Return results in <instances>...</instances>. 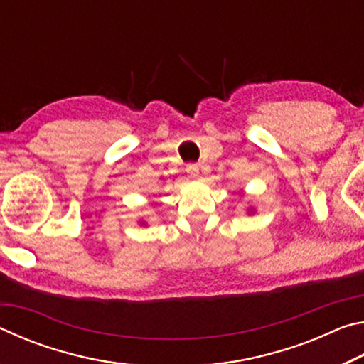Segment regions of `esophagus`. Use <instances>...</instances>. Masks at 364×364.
<instances>
[{
	"instance_id": "obj_1",
	"label": "esophagus",
	"mask_w": 364,
	"mask_h": 364,
	"mask_svg": "<svg viewBox=\"0 0 364 364\" xmlns=\"http://www.w3.org/2000/svg\"><path fill=\"white\" fill-rule=\"evenodd\" d=\"M186 173L191 178H197L199 176V167H197L196 164H189V165H186Z\"/></svg>"
}]
</instances>
